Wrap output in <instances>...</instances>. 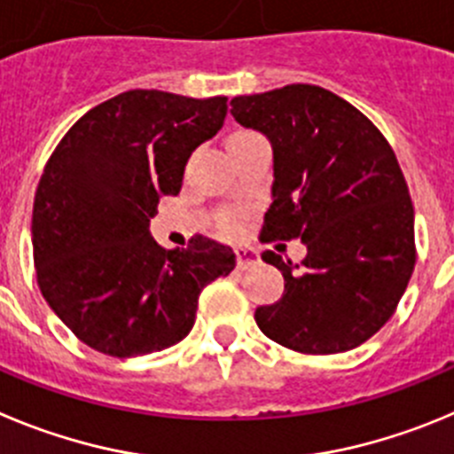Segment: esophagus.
<instances>
[{"mask_svg":"<svg viewBox=\"0 0 454 454\" xmlns=\"http://www.w3.org/2000/svg\"><path fill=\"white\" fill-rule=\"evenodd\" d=\"M237 255V269H251L255 267L257 262H260V257H257V253L253 251V248H237L235 251Z\"/></svg>","mask_w":454,"mask_h":454,"instance_id":"1","label":"esophagus"}]
</instances>
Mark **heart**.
I'll return each instance as SVG.
<instances>
[{"label": "heart", "instance_id": "heart-1", "mask_svg": "<svg viewBox=\"0 0 454 454\" xmlns=\"http://www.w3.org/2000/svg\"><path fill=\"white\" fill-rule=\"evenodd\" d=\"M235 136H239V133H235ZM228 226H231V222H228Z\"/></svg>", "mask_w": 454, "mask_h": 454}]
</instances>
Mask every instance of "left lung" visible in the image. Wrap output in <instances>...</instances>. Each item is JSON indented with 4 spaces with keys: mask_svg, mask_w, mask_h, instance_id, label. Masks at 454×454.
Segmentation results:
<instances>
[{
    "mask_svg": "<svg viewBox=\"0 0 454 454\" xmlns=\"http://www.w3.org/2000/svg\"><path fill=\"white\" fill-rule=\"evenodd\" d=\"M231 106L273 149V203L260 237L308 247L296 267L262 253L283 271L285 294L255 309L257 328L298 353L357 348L395 312L416 264L414 206L394 149L369 117L318 85Z\"/></svg>",
    "mask_w": 454,
    "mask_h": 454,
    "instance_id": "8db88e82",
    "label": "left lung"
}]
</instances>
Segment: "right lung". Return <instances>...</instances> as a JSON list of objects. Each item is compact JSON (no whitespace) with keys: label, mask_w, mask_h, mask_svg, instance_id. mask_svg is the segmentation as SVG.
I'll return each mask as SVG.
<instances>
[{"label":"right lung","mask_w":454,"mask_h":454,"mask_svg":"<svg viewBox=\"0 0 454 454\" xmlns=\"http://www.w3.org/2000/svg\"><path fill=\"white\" fill-rule=\"evenodd\" d=\"M226 97L129 90L88 110L44 165L31 244L38 287L90 348L136 357L178 344L203 287L235 269L231 247L197 235L162 248L160 197L181 192L192 151L217 136Z\"/></svg>","instance_id":"obj_1"}]
</instances>
